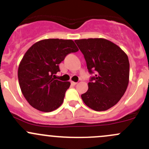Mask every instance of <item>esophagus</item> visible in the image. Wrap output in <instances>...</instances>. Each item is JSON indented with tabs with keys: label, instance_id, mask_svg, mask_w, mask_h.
I'll list each match as a JSON object with an SVG mask.
<instances>
[{
	"label": "esophagus",
	"instance_id": "34e87169",
	"mask_svg": "<svg viewBox=\"0 0 149 149\" xmlns=\"http://www.w3.org/2000/svg\"><path fill=\"white\" fill-rule=\"evenodd\" d=\"M71 84L72 85H77V82H73V81H72L71 82Z\"/></svg>",
	"mask_w": 149,
	"mask_h": 149
}]
</instances>
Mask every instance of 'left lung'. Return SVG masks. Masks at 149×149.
Returning <instances> with one entry per match:
<instances>
[{"label":"left lung","instance_id":"obj_1","mask_svg":"<svg viewBox=\"0 0 149 149\" xmlns=\"http://www.w3.org/2000/svg\"><path fill=\"white\" fill-rule=\"evenodd\" d=\"M90 74L88 90L81 95L89 108L106 111L121 99L129 83L130 63L124 51L104 38L75 40Z\"/></svg>","mask_w":149,"mask_h":149}]
</instances>
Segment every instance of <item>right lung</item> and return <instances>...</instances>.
<instances>
[{"label":"right lung","mask_w":149,"mask_h":149,"mask_svg":"<svg viewBox=\"0 0 149 149\" xmlns=\"http://www.w3.org/2000/svg\"><path fill=\"white\" fill-rule=\"evenodd\" d=\"M79 51L72 40L45 39L35 42L25 53L18 69L22 93L33 108L50 112L64 101L70 82L55 79L58 64L67 54Z\"/></svg>","instance_id":"add662e5"}]
</instances>
